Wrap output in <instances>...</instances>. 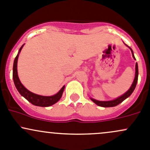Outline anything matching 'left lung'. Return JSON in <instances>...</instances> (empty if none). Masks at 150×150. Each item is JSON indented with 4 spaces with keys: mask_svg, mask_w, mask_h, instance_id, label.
I'll return each instance as SVG.
<instances>
[{
    "mask_svg": "<svg viewBox=\"0 0 150 150\" xmlns=\"http://www.w3.org/2000/svg\"><path fill=\"white\" fill-rule=\"evenodd\" d=\"M126 46H127V45H126ZM129 48L130 49L131 51H132V57H133V58L134 59L135 57H134V52L133 51H132V49L130 48V47H129ZM138 75H139V71H138V64L137 63H136V65H135V77H134V81L133 83H132V86H131V87L128 91H127V92L125 93L124 94H123L122 96H119V97L116 98V99H114V100H107V101H100V100H96V99L94 98H91V100H92L93 102H94L96 105H99V106H101V107H113V106H116V105H119V103H121V102L124 101L125 99H127V98L129 97V96H131V94L133 93V91H134L135 88H136V86H137V81H138Z\"/></svg>",
    "mask_w": 150,
    "mask_h": 150,
    "instance_id": "8db88e82",
    "label": "left lung"
}]
</instances>
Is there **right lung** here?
I'll list each match as a JSON object with an SVG mask.
<instances>
[{
	"mask_svg": "<svg viewBox=\"0 0 150 150\" xmlns=\"http://www.w3.org/2000/svg\"><path fill=\"white\" fill-rule=\"evenodd\" d=\"M23 45H22L21 48L18 50V54L16 55L13 62V79L14 85H15L17 91L19 92V93L21 94L23 97H24L28 101L30 102L31 103H32L33 105L41 107L50 106V105L56 103L61 98L63 93V91H64V86L59 90V91L57 93L51 96H44L37 95V94L31 92L29 90L26 89V88L23 86V84L21 83V81H20L19 78H18V71H17V62H18V55H19L20 52H21Z\"/></svg>",
	"mask_w": 150,
	"mask_h": 150,
	"instance_id": "1",
	"label": "right lung"
}]
</instances>
